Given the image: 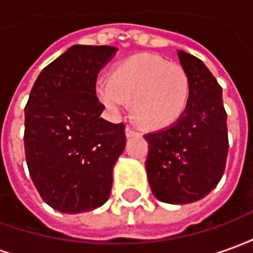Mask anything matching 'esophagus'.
I'll return each instance as SVG.
<instances>
[{
	"mask_svg": "<svg viewBox=\"0 0 253 253\" xmlns=\"http://www.w3.org/2000/svg\"><path fill=\"white\" fill-rule=\"evenodd\" d=\"M134 135H139V132L137 130H134L132 127L127 126L126 127V137H134Z\"/></svg>",
	"mask_w": 253,
	"mask_h": 253,
	"instance_id": "34e87169",
	"label": "esophagus"
}]
</instances>
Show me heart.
Returning a JSON list of instances; mask_svg holds the SVG:
<instances>
[{"mask_svg": "<svg viewBox=\"0 0 253 253\" xmlns=\"http://www.w3.org/2000/svg\"><path fill=\"white\" fill-rule=\"evenodd\" d=\"M190 78L186 70L153 54H138L119 63L112 76L96 81V94L112 112L130 108L145 128L159 130L176 122L190 103Z\"/></svg>", "mask_w": 253, "mask_h": 253, "instance_id": "1", "label": "heart"}]
</instances>
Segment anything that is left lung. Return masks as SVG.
Wrapping results in <instances>:
<instances>
[{
	"label": "left lung",
	"instance_id": "left-lung-1",
	"mask_svg": "<svg viewBox=\"0 0 253 253\" xmlns=\"http://www.w3.org/2000/svg\"><path fill=\"white\" fill-rule=\"evenodd\" d=\"M190 78V103L175 125L149 132L148 180L161 202L186 205L206 196L225 170L229 141L222 90L206 65L177 51Z\"/></svg>",
	"mask_w": 253,
	"mask_h": 253
}]
</instances>
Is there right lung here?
Here are the masks:
<instances>
[{"instance_id":"right-lung-1","label":"right lung","mask_w":253,"mask_h":253,"mask_svg":"<svg viewBox=\"0 0 253 253\" xmlns=\"http://www.w3.org/2000/svg\"><path fill=\"white\" fill-rule=\"evenodd\" d=\"M112 46H72L47 65L25 105L24 149L42 199L61 212L94 210L108 201L112 169L126 146L123 123L101 118L100 69Z\"/></svg>"}]
</instances>
